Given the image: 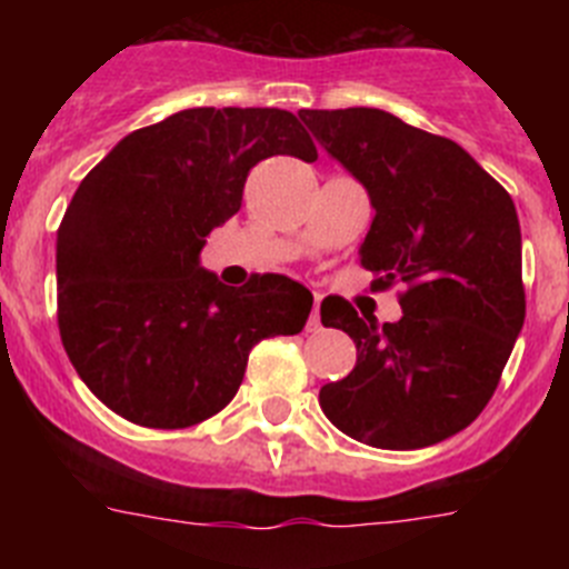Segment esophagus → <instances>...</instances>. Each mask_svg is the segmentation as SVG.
Returning <instances> with one entry per match:
<instances>
[{"mask_svg":"<svg viewBox=\"0 0 569 569\" xmlns=\"http://www.w3.org/2000/svg\"><path fill=\"white\" fill-rule=\"evenodd\" d=\"M319 330H321V316H319V299H316L313 313H310L308 319V333H319Z\"/></svg>","mask_w":569,"mask_h":569,"instance_id":"obj_1","label":"esophagus"}]
</instances>
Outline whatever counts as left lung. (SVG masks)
Masks as SVG:
<instances>
[{
	"mask_svg": "<svg viewBox=\"0 0 569 569\" xmlns=\"http://www.w3.org/2000/svg\"><path fill=\"white\" fill-rule=\"evenodd\" d=\"M376 210L359 259L376 288L405 281L401 319L321 301V325L356 341V367L319 405L341 433L419 450L485 410L525 325L521 228L510 193L461 144L379 108L299 110Z\"/></svg>",
	"mask_w": 569,
	"mask_h": 569,
	"instance_id": "left-lung-1",
	"label": "left lung"
}]
</instances>
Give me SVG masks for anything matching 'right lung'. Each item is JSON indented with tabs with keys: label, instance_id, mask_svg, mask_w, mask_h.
I'll return each mask as SVG.
<instances>
[{
	"label": "right lung",
	"instance_id": "obj_1",
	"mask_svg": "<svg viewBox=\"0 0 569 569\" xmlns=\"http://www.w3.org/2000/svg\"><path fill=\"white\" fill-rule=\"evenodd\" d=\"M268 156L316 162L279 108H190L139 128L82 179L57 233L59 333L79 379L133 425H199L236 396L250 347L296 336L313 296L279 273L228 288L202 268Z\"/></svg>",
	"mask_w": 569,
	"mask_h": 569
}]
</instances>
